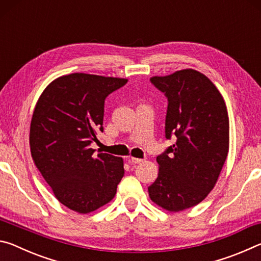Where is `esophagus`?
Returning a JSON list of instances; mask_svg holds the SVG:
<instances>
[{
    "label": "esophagus",
    "mask_w": 261,
    "mask_h": 261,
    "mask_svg": "<svg viewBox=\"0 0 261 261\" xmlns=\"http://www.w3.org/2000/svg\"><path fill=\"white\" fill-rule=\"evenodd\" d=\"M143 161H144L143 159H138V158H131L130 159V162L135 163V165H137V163H141Z\"/></svg>",
    "instance_id": "34e87169"
}]
</instances>
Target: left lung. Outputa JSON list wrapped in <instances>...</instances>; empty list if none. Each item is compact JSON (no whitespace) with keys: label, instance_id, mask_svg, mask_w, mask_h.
Masks as SVG:
<instances>
[{"label":"left lung","instance_id":"1","mask_svg":"<svg viewBox=\"0 0 261 261\" xmlns=\"http://www.w3.org/2000/svg\"><path fill=\"white\" fill-rule=\"evenodd\" d=\"M151 83L168 100L165 135L176 143L156 156L158 178L149 198L170 212L199 204L218 180L229 149V118L218 88L192 69Z\"/></svg>","mask_w":261,"mask_h":261}]
</instances>
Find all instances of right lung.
<instances>
[{
  "label": "right lung",
  "mask_w": 261,
  "mask_h": 261,
  "mask_svg": "<svg viewBox=\"0 0 261 261\" xmlns=\"http://www.w3.org/2000/svg\"><path fill=\"white\" fill-rule=\"evenodd\" d=\"M127 79L71 73L55 79L38 100L30 130L35 166L68 208L90 213L113 199L124 175L122 158L91 144L103 132L105 100Z\"/></svg>",
  "instance_id": "obj_1"
}]
</instances>
